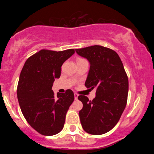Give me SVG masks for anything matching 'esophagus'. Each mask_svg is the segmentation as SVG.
Segmentation results:
<instances>
[{
  "label": "esophagus",
  "mask_w": 154,
  "mask_h": 154,
  "mask_svg": "<svg viewBox=\"0 0 154 154\" xmlns=\"http://www.w3.org/2000/svg\"><path fill=\"white\" fill-rule=\"evenodd\" d=\"M79 95L77 94V93H75V100H77V98H78Z\"/></svg>",
  "instance_id": "34e87169"
}]
</instances>
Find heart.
Wrapping results in <instances>:
<instances>
[{
    "instance_id": "heart-1",
    "label": "heart",
    "mask_w": 154,
    "mask_h": 154,
    "mask_svg": "<svg viewBox=\"0 0 154 154\" xmlns=\"http://www.w3.org/2000/svg\"><path fill=\"white\" fill-rule=\"evenodd\" d=\"M81 59H79L78 60H81Z\"/></svg>"
}]
</instances>
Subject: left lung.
I'll return each mask as SVG.
<instances>
[{
  "mask_svg": "<svg viewBox=\"0 0 154 154\" xmlns=\"http://www.w3.org/2000/svg\"><path fill=\"white\" fill-rule=\"evenodd\" d=\"M75 51L90 63L85 85L96 88L93 100L85 95L78 96L83 103L79 112L81 125L91 135L106 133L119 122L128 100L129 83L123 63L115 51L101 45Z\"/></svg>",
  "mask_w": 154,
  "mask_h": 154,
  "instance_id": "obj_1",
  "label": "left lung"
}]
</instances>
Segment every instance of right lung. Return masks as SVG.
Here are the masks:
<instances>
[{
  "instance_id": "add662e5",
  "label": "right lung",
  "mask_w": 154,
  "mask_h": 154,
  "mask_svg": "<svg viewBox=\"0 0 154 154\" xmlns=\"http://www.w3.org/2000/svg\"><path fill=\"white\" fill-rule=\"evenodd\" d=\"M74 54V49L41 50L26 60L21 72L17 87L19 106L27 122L41 135H54L63 128L74 93L67 90L56 97L52 86L61 76L63 62Z\"/></svg>"
}]
</instances>
